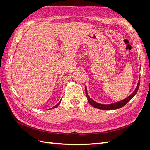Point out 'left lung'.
<instances>
[{
    "label": "left lung",
    "mask_w": 150,
    "mask_h": 150,
    "mask_svg": "<svg viewBox=\"0 0 150 150\" xmlns=\"http://www.w3.org/2000/svg\"><path fill=\"white\" fill-rule=\"evenodd\" d=\"M139 84H140V80H139V81H138V83L137 88H136V89L134 90V91L132 94H131L130 96H129L128 97H127L126 99H123V100H122L121 101L115 103H112V104H99V103H98L94 101L93 100H92V99H91L90 97L89 96V95L87 93V89H86V87H85V92H86V97H87V98H88V101L89 103L92 106H93L94 108H98V109H101V110H116V109H119V108H120L122 106H125L126 104L128 103L131 100V99L133 98V96L138 92V90L139 87Z\"/></svg>",
    "instance_id": "left-lung-1"
}]
</instances>
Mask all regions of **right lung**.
I'll use <instances>...</instances> for the list:
<instances>
[{"instance_id":"right-lung-1","label":"right lung","mask_w":150,"mask_h":150,"mask_svg":"<svg viewBox=\"0 0 150 150\" xmlns=\"http://www.w3.org/2000/svg\"><path fill=\"white\" fill-rule=\"evenodd\" d=\"M61 101H59V103H57V104H56V106H54V107H52V109H54V108H56V107H57V106H59V104H60V103H61Z\"/></svg>"}]
</instances>
